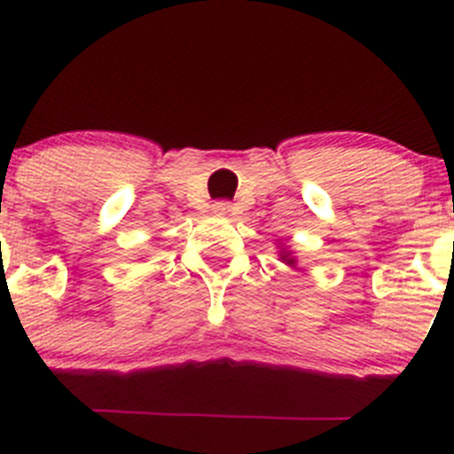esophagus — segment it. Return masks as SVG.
Wrapping results in <instances>:
<instances>
[{
  "instance_id": "esophagus-1",
  "label": "esophagus",
  "mask_w": 454,
  "mask_h": 454,
  "mask_svg": "<svg viewBox=\"0 0 454 454\" xmlns=\"http://www.w3.org/2000/svg\"><path fill=\"white\" fill-rule=\"evenodd\" d=\"M212 210H215V215H222V217H226V215H231L232 212V206L228 201H217L215 206H212Z\"/></svg>"
}]
</instances>
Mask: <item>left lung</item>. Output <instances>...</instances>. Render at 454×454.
<instances>
[{
    "label": "left lung",
    "mask_w": 454,
    "mask_h": 454,
    "mask_svg": "<svg viewBox=\"0 0 454 454\" xmlns=\"http://www.w3.org/2000/svg\"><path fill=\"white\" fill-rule=\"evenodd\" d=\"M278 257H280V262H285L287 267H296L298 262L296 255H294V251L287 247V244H280V247H278Z\"/></svg>",
    "instance_id": "obj_1"
}]
</instances>
